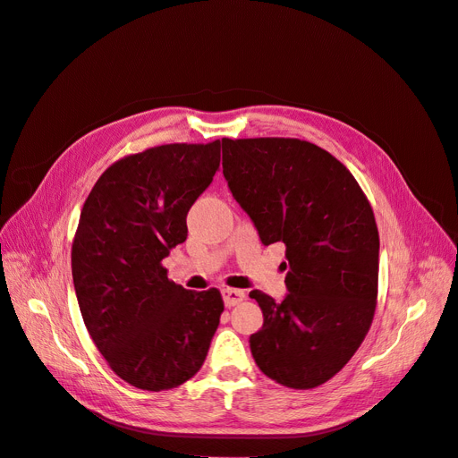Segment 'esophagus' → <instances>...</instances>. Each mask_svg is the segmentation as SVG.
Listing matches in <instances>:
<instances>
[{"mask_svg":"<svg viewBox=\"0 0 458 458\" xmlns=\"http://www.w3.org/2000/svg\"><path fill=\"white\" fill-rule=\"evenodd\" d=\"M221 296H224V301H225L227 308L237 306V303H241L246 298L244 290H237V288H224V293H221Z\"/></svg>","mask_w":458,"mask_h":458,"instance_id":"34e87169","label":"esophagus"}]
</instances>
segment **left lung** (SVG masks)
<instances>
[{
	"instance_id": "1",
	"label": "left lung",
	"mask_w": 458,
	"mask_h": 458,
	"mask_svg": "<svg viewBox=\"0 0 458 458\" xmlns=\"http://www.w3.org/2000/svg\"><path fill=\"white\" fill-rule=\"evenodd\" d=\"M221 148L227 185L261 244L286 246L283 301L250 293L263 313L254 361L286 387L321 386L353 357L377 310L372 208L350 170L313 143L258 137L221 140Z\"/></svg>"
}]
</instances>
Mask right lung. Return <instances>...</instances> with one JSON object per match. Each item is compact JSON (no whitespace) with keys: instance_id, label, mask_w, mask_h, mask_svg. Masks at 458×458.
Masks as SVG:
<instances>
[{"instance_id":"1","label":"right lung","mask_w":458,"mask_h":458,"mask_svg":"<svg viewBox=\"0 0 458 458\" xmlns=\"http://www.w3.org/2000/svg\"><path fill=\"white\" fill-rule=\"evenodd\" d=\"M217 168L219 141L152 147L105 170L81 208L72 242L78 306L108 367L140 390L195 377L219 325V290H187L162 266L185 242L187 214Z\"/></svg>"}]
</instances>
